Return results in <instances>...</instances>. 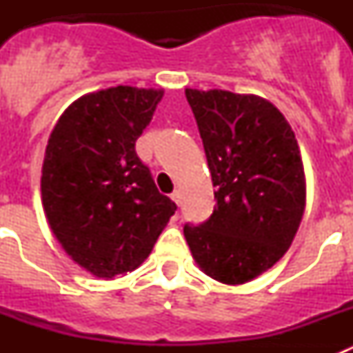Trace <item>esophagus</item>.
Returning <instances> with one entry per match:
<instances>
[{
    "instance_id": "34e87169",
    "label": "esophagus",
    "mask_w": 353,
    "mask_h": 353,
    "mask_svg": "<svg viewBox=\"0 0 353 353\" xmlns=\"http://www.w3.org/2000/svg\"><path fill=\"white\" fill-rule=\"evenodd\" d=\"M180 198H182V196H180V191H173V192H171V199H173V201L176 205H180Z\"/></svg>"
}]
</instances>
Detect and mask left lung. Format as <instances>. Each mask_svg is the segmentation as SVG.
<instances>
[{"label":"left lung","instance_id":"1","mask_svg":"<svg viewBox=\"0 0 353 353\" xmlns=\"http://www.w3.org/2000/svg\"><path fill=\"white\" fill-rule=\"evenodd\" d=\"M203 141L215 207L183 226L196 263L226 285H242L283 258L305 205L301 150L279 109L256 95L185 90Z\"/></svg>","mask_w":353,"mask_h":353}]
</instances>
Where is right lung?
I'll use <instances>...</instances> for the list:
<instances>
[{"label":"right lung","instance_id":"right-lung-1","mask_svg":"<svg viewBox=\"0 0 353 353\" xmlns=\"http://www.w3.org/2000/svg\"><path fill=\"white\" fill-rule=\"evenodd\" d=\"M162 90H101L65 109L46 148L42 201L72 260L97 277L138 269L176 210L161 194L136 141Z\"/></svg>","mask_w":353,"mask_h":353}]
</instances>
